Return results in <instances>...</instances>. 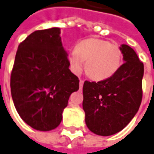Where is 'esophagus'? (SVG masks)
Wrapping results in <instances>:
<instances>
[{"mask_svg":"<svg viewBox=\"0 0 154 154\" xmlns=\"http://www.w3.org/2000/svg\"><path fill=\"white\" fill-rule=\"evenodd\" d=\"M79 85H80V88L83 87V85H84V80L80 79V81H79Z\"/></svg>","mask_w":154,"mask_h":154,"instance_id":"1","label":"esophagus"}]
</instances>
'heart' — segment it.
I'll return each instance as SVG.
<instances>
[{
    "label": "heart",
    "mask_w": 154,
    "mask_h": 154,
    "mask_svg": "<svg viewBox=\"0 0 154 154\" xmlns=\"http://www.w3.org/2000/svg\"><path fill=\"white\" fill-rule=\"evenodd\" d=\"M70 69L80 75L87 64V73L94 80H104L114 76L122 63V51L117 44L91 38L80 41L68 54Z\"/></svg>",
    "instance_id": "heart-1"
}]
</instances>
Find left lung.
<instances>
[{
  "label": "left lung",
  "mask_w": 154,
  "mask_h": 154,
  "mask_svg": "<svg viewBox=\"0 0 154 154\" xmlns=\"http://www.w3.org/2000/svg\"><path fill=\"white\" fill-rule=\"evenodd\" d=\"M124 63L112 77L99 82L85 81L83 108L88 129L110 136L125 128L137 114L143 96L144 64L136 52L122 45Z\"/></svg>",
  "instance_id": "obj_1"
}]
</instances>
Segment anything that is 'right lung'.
Here are the masks:
<instances>
[{
  "mask_svg": "<svg viewBox=\"0 0 154 154\" xmlns=\"http://www.w3.org/2000/svg\"><path fill=\"white\" fill-rule=\"evenodd\" d=\"M59 28L38 30L18 46L10 76L17 113L37 131H48L62 122L63 109L79 79L69 69Z\"/></svg>",
  "mask_w": 154,
  "mask_h": 154,
  "instance_id": "right-lung-1",
  "label": "right lung"
}]
</instances>
